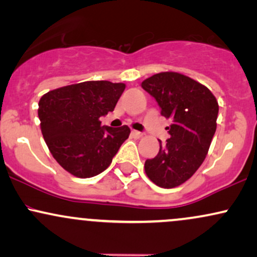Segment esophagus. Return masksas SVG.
I'll return each mask as SVG.
<instances>
[{"instance_id":"34e87169","label":"esophagus","mask_w":257,"mask_h":257,"mask_svg":"<svg viewBox=\"0 0 257 257\" xmlns=\"http://www.w3.org/2000/svg\"><path fill=\"white\" fill-rule=\"evenodd\" d=\"M132 135H133V137H134V138L139 139V138L143 137V133H141V132H138V131H132Z\"/></svg>"}]
</instances>
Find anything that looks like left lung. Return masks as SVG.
<instances>
[{"label":"left lung","instance_id":"obj_1","mask_svg":"<svg viewBox=\"0 0 257 257\" xmlns=\"http://www.w3.org/2000/svg\"><path fill=\"white\" fill-rule=\"evenodd\" d=\"M172 120L170 138L159 141V151L146 159L145 172L159 187L173 188L187 181L205 159L216 131L219 104L208 88L178 72L156 73L141 83Z\"/></svg>","mask_w":257,"mask_h":257}]
</instances>
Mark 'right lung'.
<instances>
[{
  "label": "right lung",
  "instance_id": "1",
  "mask_svg": "<svg viewBox=\"0 0 257 257\" xmlns=\"http://www.w3.org/2000/svg\"><path fill=\"white\" fill-rule=\"evenodd\" d=\"M125 84L87 81L48 91L38 102L41 131L55 161L77 178H91L111 164L131 129L101 125Z\"/></svg>",
  "mask_w": 257,
  "mask_h": 257
}]
</instances>
